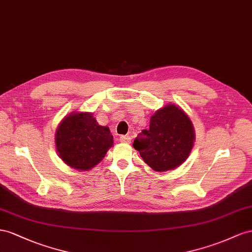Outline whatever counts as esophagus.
I'll return each mask as SVG.
<instances>
[{
	"mask_svg": "<svg viewBox=\"0 0 252 252\" xmlns=\"http://www.w3.org/2000/svg\"><path fill=\"white\" fill-rule=\"evenodd\" d=\"M120 142H124V143H131V137H127V136H120L119 138Z\"/></svg>",
	"mask_w": 252,
	"mask_h": 252,
	"instance_id": "34e87169",
	"label": "esophagus"
}]
</instances>
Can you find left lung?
I'll list each match as a JSON object with an SVG mask.
<instances>
[{
	"label": "left lung",
	"mask_w": 252,
	"mask_h": 252,
	"mask_svg": "<svg viewBox=\"0 0 252 252\" xmlns=\"http://www.w3.org/2000/svg\"><path fill=\"white\" fill-rule=\"evenodd\" d=\"M133 147L150 168L156 172L176 169L189 157L195 131L188 115L174 103L157 110L150 119L149 130L141 132Z\"/></svg>",
	"instance_id": "obj_1"
}]
</instances>
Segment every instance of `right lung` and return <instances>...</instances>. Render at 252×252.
Segmentation results:
<instances>
[{"label": "right lung", "instance_id": "1", "mask_svg": "<svg viewBox=\"0 0 252 252\" xmlns=\"http://www.w3.org/2000/svg\"><path fill=\"white\" fill-rule=\"evenodd\" d=\"M56 150L62 161L78 171H89L101 161L113 147L110 128L98 125L89 112H71L55 133Z\"/></svg>", "mask_w": 252, "mask_h": 252}]
</instances>
